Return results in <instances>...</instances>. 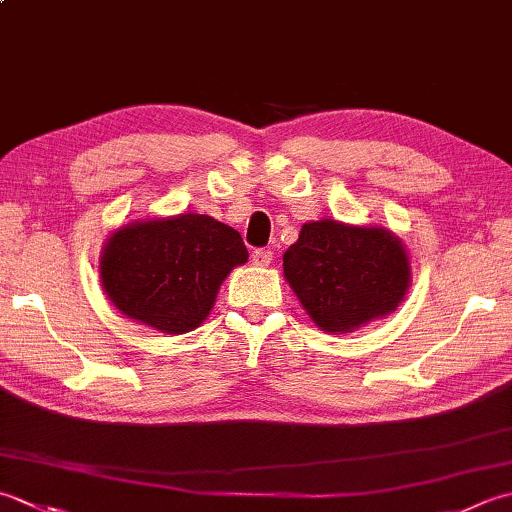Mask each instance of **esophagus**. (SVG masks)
Listing matches in <instances>:
<instances>
[{
	"mask_svg": "<svg viewBox=\"0 0 512 512\" xmlns=\"http://www.w3.org/2000/svg\"><path fill=\"white\" fill-rule=\"evenodd\" d=\"M270 262H273V250L270 248H257L253 253V264L259 268H266Z\"/></svg>",
	"mask_w": 512,
	"mask_h": 512,
	"instance_id": "34e87169",
	"label": "esophagus"
}]
</instances>
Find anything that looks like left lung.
<instances>
[{"label":"left lung","instance_id":"left-lung-1","mask_svg":"<svg viewBox=\"0 0 512 512\" xmlns=\"http://www.w3.org/2000/svg\"><path fill=\"white\" fill-rule=\"evenodd\" d=\"M284 277L310 319L339 335L393 313L410 286V264L402 239L382 226L319 219L284 253Z\"/></svg>","mask_w":512,"mask_h":512}]
</instances>
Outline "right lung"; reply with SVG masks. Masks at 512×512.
Wrapping results in <instances>:
<instances>
[{
  "mask_svg": "<svg viewBox=\"0 0 512 512\" xmlns=\"http://www.w3.org/2000/svg\"><path fill=\"white\" fill-rule=\"evenodd\" d=\"M246 259L235 228L182 213L117 228L102 248L99 279L119 313L182 335L204 322L219 286Z\"/></svg>",
  "mask_w": 512,
  "mask_h": 512,
  "instance_id": "obj_1",
  "label": "right lung"
}]
</instances>
